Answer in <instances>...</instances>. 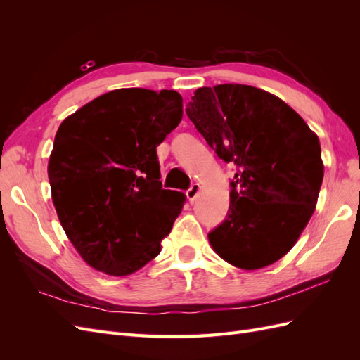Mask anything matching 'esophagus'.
<instances>
[{
	"label": "esophagus",
	"mask_w": 360,
	"mask_h": 360,
	"mask_svg": "<svg viewBox=\"0 0 360 360\" xmlns=\"http://www.w3.org/2000/svg\"><path fill=\"white\" fill-rule=\"evenodd\" d=\"M198 193H200V184L193 183L192 186L186 191V197H188V200H189V201H193L195 198L198 197Z\"/></svg>",
	"instance_id": "1"
}]
</instances>
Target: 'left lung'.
I'll return each mask as SVG.
<instances>
[{
    "mask_svg": "<svg viewBox=\"0 0 360 360\" xmlns=\"http://www.w3.org/2000/svg\"><path fill=\"white\" fill-rule=\"evenodd\" d=\"M186 114L236 169L226 217L209 233L216 254L246 270L275 263L315 210L324 174L319 136L279 97L250 85L202 86Z\"/></svg>",
    "mask_w": 360,
    "mask_h": 360,
    "instance_id": "1",
    "label": "left lung"
}]
</instances>
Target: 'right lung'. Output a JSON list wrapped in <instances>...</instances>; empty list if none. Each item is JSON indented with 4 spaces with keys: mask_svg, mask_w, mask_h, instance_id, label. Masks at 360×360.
I'll return each instance as SVG.
<instances>
[{
    "mask_svg": "<svg viewBox=\"0 0 360 360\" xmlns=\"http://www.w3.org/2000/svg\"><path fill=\"white\" fill-rule=\"evenodd\" d=\"M181 115L177 91L120 89L58 127L48 165L52 201L91 267L126 276L159 255L184 195L162 188L156 147Z\"/></svg>",
    "mask_w": 360,
    "mask_h": 360,
    "instance_id": "add662e5",
    "label": "right lung"
}]
</instances>
